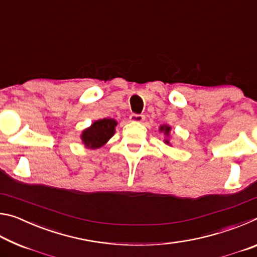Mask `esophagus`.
Here are the masks:
<instances>
[{
    "label": "esophagus",
    "instance_id": "obj_1",
    "mask_svg": "<svg viewBox=\"0 0 257 257\" xmlns=\"http://www.w3.org/2000/svg\"><path fill=\"white\" fill-rule=\"evenodd\" d=\"M129 119L130 121H133V122H142V121H144L145 116L143 114H136V113H133V114H130Z\"/></svg>",
    "mask_w": 257,
    "mask_h": 257
}]
</instances>
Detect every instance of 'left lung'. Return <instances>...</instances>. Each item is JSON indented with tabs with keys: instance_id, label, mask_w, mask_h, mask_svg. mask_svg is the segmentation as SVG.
<instances>
[{
	"instance_id": "8db88e82",
	"label": "left lung",
	"mask_w": 257,
	"mask_h": 257,
	"mask_svg": "<svg viewBox=\"0 0 257 257\" xmlns=\"http://www.w3.org/2000/svg\"><path fill=\"white\" fill-rule=\"evenodd\" d=\"M170 127H169V125H162V127H161V132H164V134L165 135H168L169 136V132H170ZM165 143H167V144H169V141H165Z\"/></svg>"
}]
</instances>
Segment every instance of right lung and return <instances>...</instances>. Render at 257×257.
Wrapping results in <instances>:
<instances>
[{
    "instance_id": "obj_1",
    "label": "right lung",
    "mask_w": 257,
    "mask_h": 257,
    "mask_svg": "<svg viewBox=\"0 0 257 257\" xmlns=\"http://www.w3.org/2000/svg\"><path fill=\"white\" fill-rule=\"evenodd\" d=\"M116 121L113 119H101L84 130L81 139L84 144L90 149H98L103 146L114 134Z\"/></svg>"
}]
</instances>
